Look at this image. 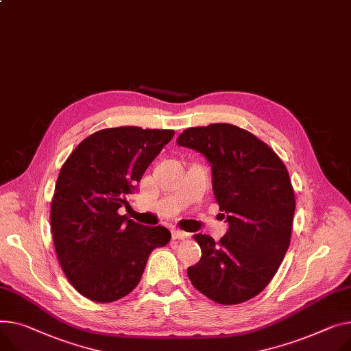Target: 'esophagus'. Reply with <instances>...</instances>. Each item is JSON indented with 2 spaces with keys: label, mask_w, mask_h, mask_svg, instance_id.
I'll return each instance as SVG.
<instances>
[{
  "label": "esophagus",
  "mask_w": 351,
  "mask_h": 351,
  "mask_svg": "<svg viewBox=\"0 0 351 351\" xmlns=\"http://www.w3.org/2000/svg\"><path fill=\"white\" fill-rule=\"evenodd\" d=\"M188 237H189L188 232L180 231V230H172V239L173 240H184V239H188Z\"/></svg>",
  "instance_id": "esophagus-1"
}]
</instances>
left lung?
<instances>
[{"instance_id":"8db88e82","label":"left lung","mask_w":351,"mask_h":351,"mask_svg":"<svg viewBox=\"0 0 351 351\" xmlns=\"http://www.w3.org/2000/svg\"><path fill=\"white\" fill-rule=\"evenodd\" d=\"M176 143L210 162L215 197L228 223L219 243L195 234L202 258L188 276L208 299L237 305L263 292L288 251L295 213L288 169L261 139L232 124L192 127Z\"/></svg>"}]
</instances>
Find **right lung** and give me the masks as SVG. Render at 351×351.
Returning <instances> with one entry per match:
<instances>
[{
    "label": "right lung",
    "instance_id": "1",
    "mask_svg": "<svg viewBox=\"0 0 351 351\" xmlns=\"http://www.w3.org/2000/svg\"><path fill=\"white\" fill-rule=\"evenodd\" d=\"M173 130L106 128L91 134L69 155L51 203L52 237L60 267L84 298L107 303L139 282L148 256L171 240L168 228L121 216L149 163Z\"/></svg>",
    "mask_w": 351,
    "mask_h": 351
}]
</instances>
